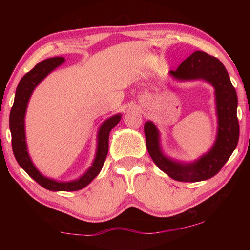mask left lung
Segmentation results:
<instances>
[{"mask_svg": "<svg viewBox=\"0 0 250 250\" xmlns=\"http://www.w3.org/2000/svg\"><path fill=\"white\" fill-rule=\"evenodd\" d=\"M170 74L177 80L203 79L215 88L217 113V135L211 149L192 163H182L167 158L160 146V133L153 122L145 125L146 149L155 166L173 180L200 182L208 180L221 171L239 139L237 118V94L225 67L216 57L204 52H194L176 70Z\"/></svg>", "mask_w": 250, "mask_h": 250, "instance_id": "1", "label": "left lung"}]
</instances>
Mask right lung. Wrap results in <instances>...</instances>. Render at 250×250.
Masks as SVG:
<instances>
[{"instance_id": "right-lung-1", "label": "right lung", "mask_w": 250, "mask_h": 250, "mask_svg": "<svg viewBox=\"0 0 250 250\" xmlns=\"http://www.w3.org/2000/svg\"><path fill=\"white\" fill-rule=\"evenodd\" d=\"M65 62L64 57H53L45 59L37 64L34 68L24 75V77L20 80L19 86L15 91V98L13 107L11 109L10 113V130L12 134V149L16 161L20 167L44 188L49 191H65L73 192L82 189L90 183L95 177L99 174L103 168L104 160L108 154L109 147V133L118 122L121 119V115H116L110 117L105 120L98 131V146H97L96 158L92 162L91 167L84 172V174L79 177L78 180L70 182H58L53 179L44 176L34 166L31 158H29L26 138H25V113H26L28 100L31 98L34 89L37 84L43 80L46 76L52 73V71L61 66Z\"/></svg>"}]
</instances>
